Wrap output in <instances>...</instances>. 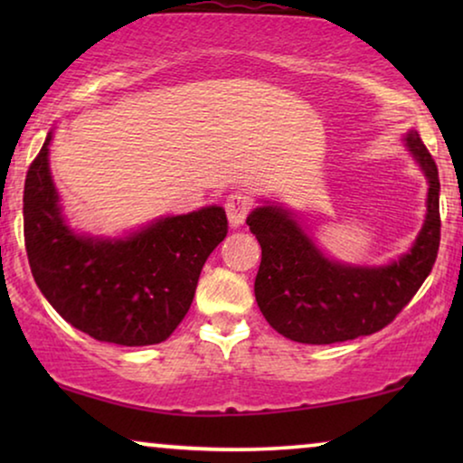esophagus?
Segmentation results:
<instances>
[{
  "label": "esophagus",
  "mask_w": 463,
  "mask_h": 463,
  "mask_svg": "<svg viewBox=\"0 0 463 463\" xmlns=\"http://www.w3.org/2000/svg\"><path fill=\"white\" fill-rule=\"evenodd\" d=\"M250 208H252V200L249 198V195L242 192L232 194L225 202V213H227V219H230V225L232 227L242 225L246 214L250 213Z\"/></svg>",
  "instance_id": "esophagus-1"
}]
</instances>
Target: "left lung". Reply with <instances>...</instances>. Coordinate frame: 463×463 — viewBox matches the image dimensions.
I'll list each match as a JSON object with an SVG mask.
<instances>
[{"instance_id": "left-lung-1", "label": "left lung", "mask_w": 463, "mask_h": 463, "mask_svg": "<svg viewBox=\"0 0 463 463\" xmlns=\"http://www.w3.org/2000/svg\"><path fill=\"white\" fill-rule=\"evenodd\" d=\"M407 147L428 176V214L407 255L385 268L331 261L280 206H259L246 225L261 244L257 306L271 328L299 344L326 345L388 326L426 280L439 255V168L415 130Z\"/></svg>"}]
</instances>
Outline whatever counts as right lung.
I'll list each match as a JSON object with an SVG mask.
<instances>
[{
    "label": "right lung",
    "mask_w": 463,
    "mask_h": 463,
    "mask_svg": "<svg viewBox=\"0 0 463 463\" xmlns=\"http://www.w3.org/2000/svg\"><path fill=\"white\" fill-rule=\"evenodd\" d=\"M27 170L24 249L43 297L69 325L97 341H166L192 306L206 259L227 236L221 206L156 221L128 238L78 236L61 214L48 145Z\"/></svg>",
    "instance_id": "1"
}]
</instances>
